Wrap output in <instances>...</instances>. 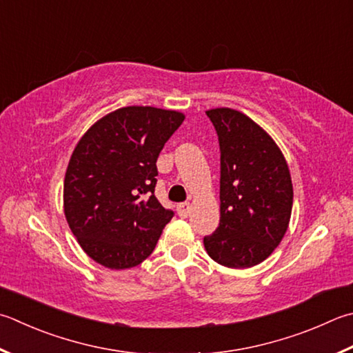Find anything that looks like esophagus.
Wrapping results in <instances>:
<instances>
[{
    "mask_svg": "<svg viewBox=\"0 0 353 353\" xmlns=\"http://www.w3.org/2000/svg\"><path fill=\"white\" fill-rule=\"evenodd\" d=\"M190 203H179L178 205H176V210H178V215L179 216H183V218H185L189 215V212H190Z\"/></svg>",
    "mask_w": 353,
    "mask_h": 353,
    "instance_id": "obj_1",
    "label": "esophagus"
}]
</instances>
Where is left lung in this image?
Listing matches in <instances>:
<instances>
[{
    "label": "left lung",
    "mask_w": 353,
    "mask_h": 353,
    "mask_svg": "<svg viewBox=\"0 0 353 353\" xmlns=\"http://www.w3.org/2000/svg\"><path fill=\"white\" fill-rule=\"evenodd\" d=\"M221 150L219 225L204 238L218 264L245 269L269 258L288 232L294 188L281 149L243 112L205 110Z\"/></svg>",
    "instance_id": "obj_1"
}]
</instances>
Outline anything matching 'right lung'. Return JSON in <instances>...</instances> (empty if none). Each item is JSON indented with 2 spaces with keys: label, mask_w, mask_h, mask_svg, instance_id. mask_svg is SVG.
Returning a JSON list of instances; mask_svg holds the SVG:
<instances>
[{
  "label": "right lung",
  "mask_w": 353,
  "mask_h": 353,
  "mask_svg": "<svg viewBox=\"0 0 353 353\" xmlns=\"http://www.w3.org/2000/svg\"><path fill=\"white\" fill-rule=\"evenodd\" d=\"M184 114L128 105L99 118L72 152L64 215L81 249L112 270L141 264L174 212L154 195L157 159Z\"/></svg>",
  "instance_id": "right-lung-1"
}]
</instances>
